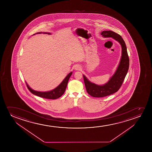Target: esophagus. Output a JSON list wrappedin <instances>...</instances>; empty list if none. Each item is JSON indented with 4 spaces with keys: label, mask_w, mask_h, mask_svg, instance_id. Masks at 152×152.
<instances>
[{
    "label": "esophagus",
    "mask_w": 152,
    "mask_h": 152,
    "mask_svg": "<svg viewBox=\"0 0 152 152\" xmlns=\"http://www.w3.org/2000/svg\"><path fill=\"white\" fill-rule=\"evenodd\" d=\"M75 69L76 71H79L81 69V67L78 65H76L75 66Z\"/></svg>",
    "instance_id": "34e87169"
}]
</instances>
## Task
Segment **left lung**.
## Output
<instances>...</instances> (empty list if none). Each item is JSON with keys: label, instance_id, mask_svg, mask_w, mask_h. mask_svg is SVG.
I'll return each instance as SVG.
<instances>
[{"label": "left lung", "instance_id": "left-lung-1", "mask_svg": "<svg viewBox=\"0 0 152 152\" xmlns=\"http://www.w3.org/2000/svg\"><path fill=\"white\" fill-rule=\"evenodd\" d=\"M103 37H111L121 44V56L116 70L109 80L103 85H99L89 81L83 75L86 90L90 96L96 98H101L116 92L127 75L129 69V59L127 53V47L121 36L112 31H104L101 32Z\"/></svg>", "mask_w": 152, "mask_h": 152}]
</instances>
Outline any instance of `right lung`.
Instances as JSON below:
<instances>
[{
  "mask_svg": "<svg viewBox=\"0 0 152 152\" xmlns=\"http://www.w3.org/2000/svg\"><path fill=\"white\" fill-rule=\"evenodd\" d=\"M42 33L48 34L49 35L51 34L50 33H47V32H38L36 34ZM36 34L34 35H35ZM72 73H73L72 72L69 73L64 79H63L62 83L58 87L54 88V89L51 90L49 91L41 92L36 91V90L32 89L28 85V84L26 81H25V83H26L27 88L30 92L36 96H38L42 97V98H45V99H56L61 97L64 93L65 91L69 79L72 74Z\"/></svg>",
  "mask_w": 152,
  "mask_h": 152,
  "instance_id": "add662e5",
  "label": "right lung"
}]
</instances>
